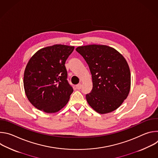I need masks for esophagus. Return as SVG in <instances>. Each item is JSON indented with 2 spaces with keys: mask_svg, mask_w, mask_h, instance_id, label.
I'll return each mask as SVG.
<instances>
[{
  "mask_svg": "<svg viewBox=\"0 0 158 158\" xmlns=\"http://www.w3.org/2000/svg\"><path fill=\"white\" fill-rule=\"evenodd\" d=\"M76 88L77 89H80L81 88V84H78L76 85Z\"/></svg>",
  "mask_w": 158,
  "mask_h": 158,
  "instance_id": "1",
  "label": "esophagus"
}]
</instances>
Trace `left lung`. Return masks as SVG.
I'll return each mask as SVG.
<instances>
[{
  "mask_svg": "<svg viewBox=\"0 0 158 158\" xmlns=\"http://www.w3.org/2000/svg\"><path fill=\"white\" fill-rule=\"evenodd\" d=\"M89 65L93 89L86 100L94 110L106 114L117 109L131 89L128 64L118 51L105 45H87L76 48Z\"/></svg>",
  "mask_w": 158,
  "mask_h": 158,
  "instance_id": "1",
  "label": "left lung"
}]
</instances>
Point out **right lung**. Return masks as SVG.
Masks as SVG:
<instances>
[{
	"instance_id": "obj_1",
	"label": "right lung",
	"mask_w": 158,
	"mask_h": 158,
	"mask_svg": "<svg viewBox=\"0 0 158 158\" xmlns=\"http://www.w3.org/2000/svg\"><path fill=\"white\" fill-rule=\"evenodd\" d=\"M74 46L56 44L37 51L24 74V87L30 102L46 113H54L68 102L73 92L67 82L65 62Z\"/></svg>"
}]
</instances>
